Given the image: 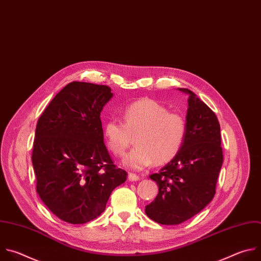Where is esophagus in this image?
<instances>
[{
    "mask_svg": "<svg viewBox=\"0 0 261 261\" xmlns=\"http://www.w3.org/2000/svg\"><path fill=\"white\" fill-rule=\"evenodd\" d=\"M139 179H140V177H139L138 175L133 174V173H129V174H128V180H129V181L134 182V181H138Z\"/></svg>",
    "mask_w": 261,
    "mask_h": 261,
    "instance_id": "34e87169",
    "label": "esophagus"
}]
</instances>
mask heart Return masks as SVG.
<instances>
[{
    "instance_id": "1",
    "label": "heart",
    "mask_w": 261,
    "mask_h": 261,
    "mask_svg": "<svg viewBox=\"0 0 261 261\" xmlns=\"http://www.w3.org/2000/svg\"><path fill=\"white\" fill-rule=\"evenodd\" d=\"M123 120H107L102 134L117 156L125 153L135 137L137 146L123 160V165L133 170L169 163L179 153L186 136L185 117L151 98L130 102L123 111Z\"/></svg>"
}]
</instances>
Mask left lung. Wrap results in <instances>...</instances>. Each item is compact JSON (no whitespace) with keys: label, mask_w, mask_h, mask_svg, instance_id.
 <instances>
[{"label":"left lung","mask_w":261,"mask_h":261,"mask_svg":"<svg viewBox=\"0 0 261 261\" xmlns=\"http://www.w3.org/2000/svg\"><path fill=\"white\" fill-rule=\"evenodd\" d=\"M186 136L179 153L160 173L150 175L159 194L145 207L146 215L165 225L180 224L209 203L223 163L220 124L215 113L187 88Z\"/></svg>","instance_id":"1"}]
</instances>
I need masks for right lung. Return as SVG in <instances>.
Segmentation results:
<instances>
[{
    "label": "right lung",
    "instance_id": "add662e5",
    "mask_svg": "<svg viewBox=\"0 0 261 261\" xmlns=\"http://www.w3.org/2000/svg\"><path fill=\"white\" fill-rule=\"evenodd\" d=\"M113 93L107 85L74 81L40 116L32 162L37 192L48 209L71 224L89 222L106 209L127 173L103 144L100 112Z\"/></svg>",
    "mask_w": 261,
    "mask_h": 261
}]
</instances>
